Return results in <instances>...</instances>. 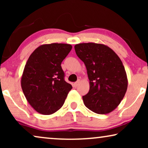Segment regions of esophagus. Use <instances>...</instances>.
<instances>
[{
	"label": "esophagus",
	"mask_w": 148,
	"mask_h": 148,
	"mask_svg": "<svg viewBox=\"0 0 148 148\" xmlns=\"http://www.w3.org/2000/svg\"><path fill=\"white\" fill-rule=\"evenodd\" d=\"M79 83H80V80H78L77 82H76L74 83V84H73V86L75 87V88H76V87L78 86V85L79 84Z\"/></svg>",
	"instance_id": "esophagus-1"
}]
</instances>
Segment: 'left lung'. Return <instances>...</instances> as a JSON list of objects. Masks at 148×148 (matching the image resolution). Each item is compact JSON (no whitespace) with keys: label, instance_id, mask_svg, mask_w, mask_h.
<instances>
[{"label":"left lung","instance_id":"left-lung-1","mask_svg":"<svg viewBox=\"0 0 148 148\" xmlns=\"http://www.w3.org/2000/svg\"><path fill=\"white\" fill-rule=\"evenodd\" d=\"M75 50L86 66L90 80L89 92L82 97L85 106L97 114L112 112L124 98L128 86L120 58L102 44L81 43Z\"/></svg>","mask_w":148,"mask_h":148}]
</instances>
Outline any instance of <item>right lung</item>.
<instances>
[{"mask_svg":"<svg viewBox=\"0 0 148 148\" xmlns=\"http://www.w3.org/2000/svg\"><path fill=\"white\" fill-rule=\"evenodd\" d=\"M72 49L68 44H43L28 58L21 79L26 100L36 111L52 114L59 110L72 89L64 79L61 62Z\"/></svg>","mask_w":148,"mask_h":148,"instance_id":"right-lung-1","label":"right lung"}]
</instances>
